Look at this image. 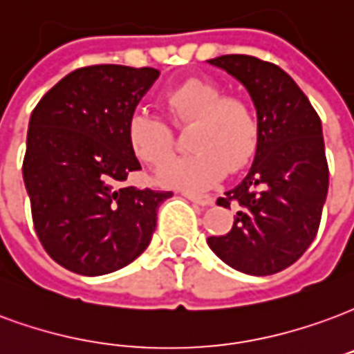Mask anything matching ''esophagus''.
Listing matches in <instances>:
<instances>
[{
  "mask_svg": "<svg viewBox=\"0 0 354 354\" xmlns=\"http://www.w3.org/2000/svg\"><path fill=\"white\" fill-rule=\"evenodd\" d=\"M182 195H184L185 198H189V201H193V203L201 204V206H210L214 201H212V197H208V195H201V193H191V191H182Z\"/></svg>",
  "mask_w": 354,
  "mask_h": 354,
  "instance_id": "esophagus-1",
  "label": "esophagus"
}]
</instances>
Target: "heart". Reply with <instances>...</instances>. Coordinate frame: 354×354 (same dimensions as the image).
<instances>
[{
	"instance_id": "obj_1",
	"label": "heart",
	"mask_w": 354,
	"mask_h": 354,
	"mask_svg": "<svg viewBox=\"0 0 354 354\" xmlns=\"http://www.w3.org/2000/svg\"><path fill=\"white\" fill-rule=\"evenodd\" d=\"M167 114L176 125H189L187 148L157 172V180L180 189H206L229 170H240L255 156L259 124L243 97L223 95L210 80L189 78L163 95ZM127 140L135 156L148 165H163L172 153V131L144 109L131 112Z\"/></svg>"
}]
</instances>
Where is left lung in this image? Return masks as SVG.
Segmentation results:
<instances>
[{"label":"left lung","mask_w":354,"mask_h":354,"mask_svg":"<svg viewBox=\"0 0 354 354\" xmlns=\"http://www.w3.org/2000/svg\"><path fill=\"white\" fill-rule=\"evenodd\" d=\"M234 77L257 109L259 140L248 176L217 198L234 208L210 250L230 268L270 276L302 257L317 234L328 193L321 118L297 82L270 62L243 54L208 59Z\"/></svg>","instance_id":"8db88e82"}]
</instances>
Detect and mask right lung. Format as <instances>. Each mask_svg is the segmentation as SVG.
Returning a JSON list of instances; mask_svg holds the SVG:
<instances>
[{
  "label": "right lung",
  "instance_id": "1",
  "mask_svg": "<svg viewBox=\"0 0 354 354\" xmlns=\"http://www.w3.org/2000/svg\"><path fill=\"white\" fill-rule=\"evenodd\" d=\"M159 77L151 67L90 65L69 73L33 109L22 174L39 240L80 276L124 268L156 230L172 191L125 187L140 169L127 120Z\"/></svg>",
  "mask_w": 354,
  "mask_h": 354
}]
</instances>
